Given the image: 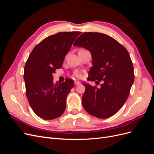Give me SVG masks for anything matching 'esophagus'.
Here are the masks:
<instances>
[{"mask_svg": "<svg viewBox=\"0 0 154 154\" xmlns=\"http://www.w3.org/2000/svg\"><path fill=\"white\" fill-rule=\"evenodd\" d=\"M80 83H81L80 82H79V81H74V85H80Z\"/></svg>", "mask_w": 154, "mask_h": 154, "instance_id": "esophagus-1", "label": "esophagus"}]
</instances>
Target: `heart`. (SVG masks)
<instances>
[{
  "instance_id": "1",
  "label": "heart",
  "mask_w": 154,
  "mask_h": 154,
  "mask_svg": "<svg viewBox=\"0 0 154 154\" xmlns=\"http://www.w3.org/2000/svg\"><path fill=\"white\" fill-rule=\"evenodd\" d=\"M74 75H75L76 77L78 78H80L81 77V74L80 72H76L75 74H74Z\"/></svg>"
}]
</instances>
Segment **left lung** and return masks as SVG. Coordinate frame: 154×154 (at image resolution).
I'll return each instance as SVG.
<instances>
[{
  "label": "left lung",
  "mask_w": 154,
  "mask_h": 154,
  "mask_svg": "<svg viewBox=\"0 0 154 154\" xmlns=\"http://www.w3.org/2000/svg\"><path fill=\"white\" fill-rule=\"evenodd\" d=\"M73 45L84 48L92 54L93 66L87 80L103 82L100 88L82 83L85 87L82 96L83 107L97 118L111 117L127 101L134 81L128 52L117 40L100 32H83Z\"/></svg>",
  "instance_id": "8db88e82"
}]
</instances>
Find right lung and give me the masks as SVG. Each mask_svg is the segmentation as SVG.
Wrapping results in <instances>:
<instances>
[{
	"mask_svg": "<svg viewBox=\"0 0 154 154\" xmlns=\"http://www.w3.org/2000/svg\"><path fill=\"white\" fill-rule=\"evenodd\" d=\"M80 31L60 32L44 38L31 51L24 67L26 96L34 112L44 119L61 116L66 108V98L74 86L67 78L54 83L53 74L61 68L65 56Z\"/></svg>",
	"mask_w": 154,
	"mask_h": 154,
	"instance_id": "1",
	"label": "right lung"
}]
</instances>
